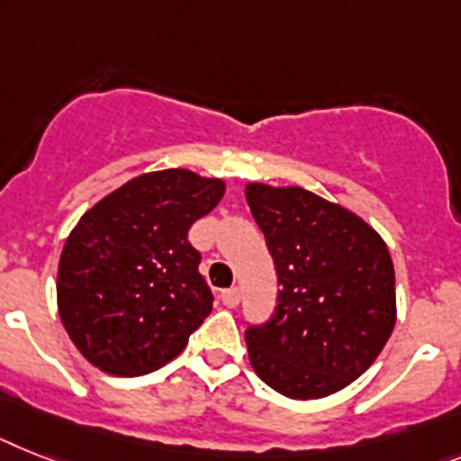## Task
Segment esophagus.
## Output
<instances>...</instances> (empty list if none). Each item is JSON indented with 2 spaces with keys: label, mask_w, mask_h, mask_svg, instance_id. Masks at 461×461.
Masks as SVG:
<instances>
[{
  "label": "esophagus",
  "mask_w": 461,
  "mask_h": 461,
  "mask_svg": "<svg viewBox=\"0 0 461 461\" xmlns=\"http://www.w3.org/2000/svg\"><path fill=\"white\" fill-rule=\"evenodd\" d=\"M221 302H223V306H228V308L238 306V302H240V290H238V287L223 290L221 292Z\"/></svg>",
  "instance_id": "esophagus-1"
}]
</instances>
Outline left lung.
<instances>
[{"mask_svg":"<svg viewBox=\"0 0 461 461\" xmlns=\"http://www.w3.org/2000/svg\"><path fill=\"white\" fill-rule=\"evenodd\" d=\"M245 195L280 283L271 321L247 327L249 363L294 401L337 393L393 332L389 247L358 214L299 185L247 184Z\"/></svg>","mask_w":461,"mask_h":461,"instance_id":"1","label":"left lung"}]
</instances>
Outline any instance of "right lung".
I'll list each match as a JSON object with an SVG mask.
<instances>
[{
  "label": "right lung",
  "mask_w": 461,
  "mask_h": 461,
  "mask_svg": "<svg viewBox=\"0 0 461 461\" xmlns=\"http://www.w3.org/2000/svg\"><path fill=\"white\" fill-rule=\"evenodd\" d=\"M226 184L190 169L131 178L98 200L59 261V315L98 370L139 376L174 360L214 296L197 271L190 226L221 203Z\"/></svg>",
  "instance_id": "right-lung-1"
}]
</instances>
